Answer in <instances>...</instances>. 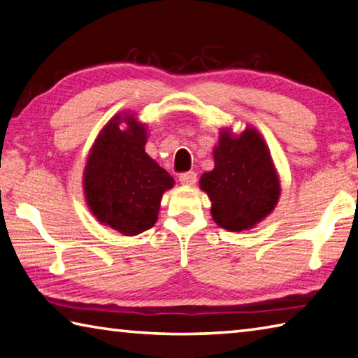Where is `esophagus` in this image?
I'll list each match as a JSON object with an SVG mask.
<instances>
[{
  "label": "esophagus",
  "mask_w": 358,
  "mask_h": 358,
  "mask_svg": "<svg viewBox=\"0 0 358 358\" xmlns=\"http://www.w3.org/2000/svg\"><path fill=\"white\" fill-rule=\"evenodd\" d=\"M179 180H180V184H182V185H187V187L195 185V182H196V173H195V171L182 173V174L179 176Z\"/></svg>",
  "instance_id": "esophagus-1"
}]
</instances>
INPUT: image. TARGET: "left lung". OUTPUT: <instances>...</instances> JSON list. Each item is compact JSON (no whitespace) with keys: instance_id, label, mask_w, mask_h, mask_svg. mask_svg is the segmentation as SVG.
<instances>
[{"instance_id":"8db88e82","label":"left lung","mask_w":358,"mask_h":358,"mask_svg":"<svg viewBox=\"0 0 358 358\" xmlns=\"http://www.w3.org/2000/svg\"><path fill=\"white\" fill-rule=\"evenodd\" d=\"M215 166L199 179L210 199L214 222L231 233L255 228L277 206L280 178L264 138L253 125L241 135L222 129L214 150Z\"/></svg>"}]
</instances>
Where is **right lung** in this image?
Segmentation results:
<instances>
[{"instance_id":"obj_1","label":"right lung","mask_w":358,"mask_h":358,"mask_svg":"<svg viewBox=\"0 0 358 358\" xmlns=\"http://www.w3.org/2000/svg\"><path fill=\"white\" fill-rule=\"evenodd\" d=\"M148 125L135 113L113 116L94 141L83 171L87 209L122 236L152 228L174 179L146 154Z\"/></svg>"}]
</instances>
